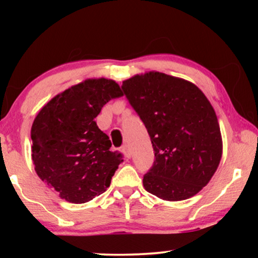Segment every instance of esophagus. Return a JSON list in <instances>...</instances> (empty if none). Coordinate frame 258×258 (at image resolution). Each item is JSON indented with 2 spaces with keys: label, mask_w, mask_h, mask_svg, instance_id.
<instances>
[{
  "label": "esophagus",
  "mask_w": 258,
  "mask_h": 258,
  "mask_svg": "<svg viewBox=\"0 0 258 258\" xmlns=\"http://www.w3.org/2000/svg\"><path fill=\"white\" fill-rule=\"evenodd\" d=\"M122 153L124 154V156H125L126 158L132 157V150H130V148H129L128 144H124V146L122 147Z\"/></svg>",
  "instance_id": "esophagus-1"
}]
</instances>
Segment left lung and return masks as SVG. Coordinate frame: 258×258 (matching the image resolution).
Wrapping results in <instances>:
<instances>
[{
    "label": "left lung",
    "instance_id": "obj_1",
    "mask_svg": "<svg viewBox=\"0 0 258 258\" xmlns=\"http://www.w3.org/2000/svg\"><path fill=\"white\" fill-rule=\"evenodd\" d=\"M123 94L146 125L155 161L143 176L148 192L165 201L196 195L222 157L220 124L195 84L158 72L123 81Z\"/></svg>",
    "mask_w": 258,
    "mask_h": 258
}]
</instances>
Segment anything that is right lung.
<instances>
[{"mask_svg": "<svg viewBox=\"0 0 258 258\" xmlns=\"http://www.w3.org/2000/svg\"><path fill=\"white\" fill-rule=\"evenodd\" d=\"M122 95L115 81L86 80L56 95L35 117V170L61 199L86 203L110 185L123 156L110 150V140L95 117L107 102Z\"/></svg>", "mask_w": 258, "mask_h": 258, "instance_id": "obj_1", "label": "right lung"}]
</instances>
